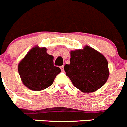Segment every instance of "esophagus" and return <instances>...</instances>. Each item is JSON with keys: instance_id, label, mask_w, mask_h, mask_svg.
<instances>
[{"instance_id": "1", "label": "esophagus", "mask_w": 127, "mask_h": 127, "mask_svg": "<svg viewBox=\"0 0 127 127\" xmlns=\"http://www.w3.org/2000/svg\"><path fill=\"white\" fill-rule=\"evenodd\" d=\"M60 69H61V70H62V71H64V65L61 66Z\"/></svg>"}]
</instances>
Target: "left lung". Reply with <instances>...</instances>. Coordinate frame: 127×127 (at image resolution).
<instances>
[{
    "mask_svg": "<svg viewBox=\"0 0 127 127\" xmlns=\"http://www.w3.org/2000/svg\"><path fill=\"white\" fill-rule=\"evenodd\" d=\"M70 64L65 65L66 75L73 85L84 92L97 91L109 77L108 62L102 54L90 46L71 52Z\"/></svg>",
    "mask_w": 127,
    "mask_h": 127,
    "instance_id": "left-lung-1",
    "label": "left lung"
}]
</instances>
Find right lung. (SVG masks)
<instances>
[{"mask_svg":"<svg viewBox=\"0 0 127 127\" xmlns=\"http://www.w3.org/2000/svg\"><path fill=\"white\" fill-rule=\"evenodd\" d=\"M18 72L25 86L33 91L46 89L61 72L54 65L53 56L46 53V48L35 47L18 65Z\"/></svg>","mask_w":127,"mask_h":127,"instance_id":"right-lung-1","label":"right lung"}]
</instances>
